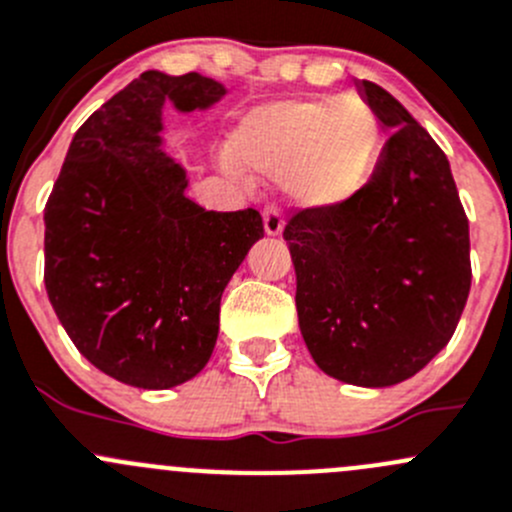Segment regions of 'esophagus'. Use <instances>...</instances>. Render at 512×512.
Here are the masks:
<instances>
[{
	"instance_id": "obj_1",
	"label": "esophagus",
	"mask_w": 512,
	"mask_h": 512,
	"mask_svg": "<svg viewBox=\"0 0 512 512\" xmlns=\"http://www.w3.org/2000/svg\"><path fill=\"white\" fill-rule=\"evenodd\" d=\"M262 222H265V235L270 237L282 235V230H285V220H282L280 210H275V207H267L265 215H262Z\"/></svg>"
}]
</instances>
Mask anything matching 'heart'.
Instances as JSON below:
<instances>
[{
	"label": "heart",
	"instance_id": "b5f03b06",
	"mask_svg": "<svg viewBox=\"0 0 512 512\" xmlns=\"http://www.w3.org/2000/svg\"><path fill=\"white\" fill-rule=\"evenodd\" d=\"M382 127L360 97H295L247 109L227 137L235 170L282 180L307 212H335L360 200L380 167Z\"/></svg>",
	"mask_w": 512,
	"mask_h": 512
}]
</instances>
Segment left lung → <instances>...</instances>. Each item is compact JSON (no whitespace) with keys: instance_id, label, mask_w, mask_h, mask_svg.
Wrapping results in <instances>:
<instances>
[{"instance_id":"left-lung-1","label":"left lung","mask_w":512,"mask_h":512,"mask_svg":"<svg viewBox=\"0 0 512 512\" xmlns=\"http://www.w3.org/2000/svg\"><path fill=\"white\" fill-rule=\"evenodd\" d=\"M362 97L390 132L365 195L285 227L297 317L322 372L390 388L450 342L470 292L468 217L448 157L380 84Z\"/></svg>"}]
</instances>
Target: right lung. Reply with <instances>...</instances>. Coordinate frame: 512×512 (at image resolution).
<instances>
[{"label": "right lung", "instance_id": "right-lung-1", "mask_svg": "<svg viewBox=\"0 0 512 512\" xmlns=\"http://www.w3.org/2000/svg\"><path fill=\"white\" fill-rule=\"evenodd\" d=\"M225 94L197 72H142L79 127L44 207L49 302L77 350L132 388H175L207 365L222 292L265 235L257 210L190 200L162 137L165 104L205 112Z\"/></svg>", "mask_w": 512, "mask_h": 512}]
</instances>
